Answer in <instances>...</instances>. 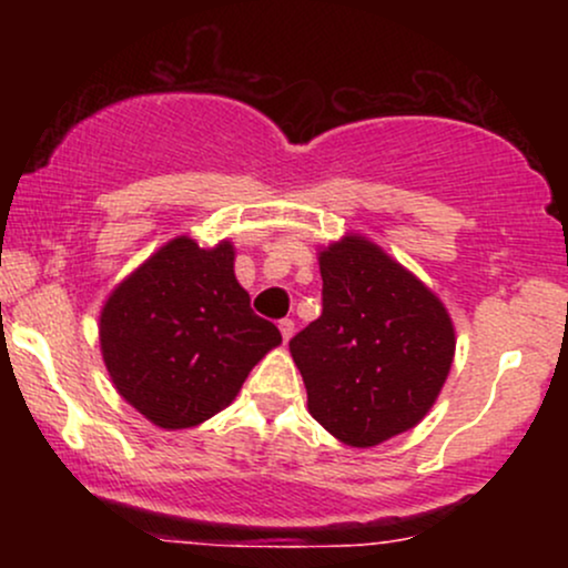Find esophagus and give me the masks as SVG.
<instances>
[{
    "mask_svg": "<svg viewBox=\"0 0 568 568\" xmlns=\"http://www.w3.org/2000/svg\"><path fill=\"white\" fill-rule=\"evenodd\" d=\"M280 334H283V342L288 344L291 342V336H293V321H280Z\"/></svg>",
    "mask_w": 568,
    "mask_h": 568,
    "instance_id": "1",
    "label": "esophagus"
}]
</instances>
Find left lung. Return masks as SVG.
<instances>
[{
  "instance_id": "left-lung-1",
  "label": "left lung",
  "mask_w": 568,
  "mask_h": 568,
  "mask_svg": "<svg viewBox=\"0 0 568 568\" xmlns=\"http://www.w3.org/2000/svg\"><path fill=\"white\" fill-rule=\"evenodd\" d=\"M323 315L291 338L312 419L352 448L416 427L454 363L446 304L363 234L317 253Z\"/></svg>"
}]
</instances>
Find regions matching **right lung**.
<instances>
[{
    "instance_id": "obj_1",
    "label": "right lung",
    "mask_w": 568,
    "mask_h": 568,
    "mask_svg": "<svg viewBox=\"0 0 568 568\" xmlns=\"http://www.w3.org/2000/svg\"><path fill=\"white\" fill-rule=\"evenodd\" d=\"M114 389L162 429L197 427L237 397L283 336L253 315L234 245L173 237L116 283L98 317Z\"/></svg>"
}]
</instances>
